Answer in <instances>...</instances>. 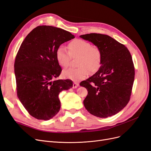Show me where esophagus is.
Segmentation results:
<instances>
[{"label": "esophagus", "mask_w": 151, "mask_h": 151, "mask_svg": "<svg viewBox=\"0 0 151 151\" xmlns=\"http://www.w3.org/2000/svg\"><path fill=\"white\" fill-rule=\"evenodd\" d=\"M79 84L78 83H73V86H72V88H74V89H76V88H77V87L79 86Z\"/></svg>", "instance_id": "34e87169"}]
</instances>
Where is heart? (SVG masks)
Wrapping results in <instances>:
<instances>
[{
	"instance_id": "obj_1",
	"label": "heart",
	"mask_w": 151,
	"mask_h": 151,
	"mask_svg": "<svg viewBox=\"0 0 151 151\" xmlns=\"http://www.w3.org/2000/svg\"><path fill=\"white\" fill-rule=\"evenodd\" d=\"M68 52L63 46L58 47L55 52V58L58 64L62 68H66L69 65L71 57H78V68H70L63 72L65 78L73 81H79L86 78L88 70L96 71L101 63V53L99 49L93 47L85 40L76 39L68 45Z\"/></svg>"
}]
</instances>
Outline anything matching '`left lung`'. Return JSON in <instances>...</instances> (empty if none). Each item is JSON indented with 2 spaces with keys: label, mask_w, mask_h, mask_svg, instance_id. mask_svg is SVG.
I'll list each match as a JSON object with an SVG mask.
<instances>
[{
  "label": "left lung",
  "mask_w": 151,
  "mask_h": 151,
  "mask_svg": "<svg viewBox=\"0 0 151 151\" xmlns=\"http://www.w3.org/2000/svg\"><path fill=\"white\" fill-rule=\"evenodd\" d=\"M79 37L93 43L101 53L99 70L80 83L88 91L84 106L95 116L115 115L130 100L135 77L130 53L124 45L108 35L90 33Z\"/></svg>",
  "instance_id": "1"
}]
</instances>
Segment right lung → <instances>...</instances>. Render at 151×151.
Returning <instances> with one entry per match:
<instances>
[{
  "mask_svg": "<svg viewBox=\"0 0 151 151\" xmlns=\"http://www.w3.org/2000/svg\"><path fill=\"white\" fill-rule=\"evenodd\" d=\"M70 32L51 26H40L27 35L14 62L17 94L30 115L48 120L60 109L58 94L72 88L70 79H56L62 68L55 52L58 47L74 39Z\"/></svg>",
  "mask_w": 151,
  "mask_h": 151,
  "instance_id": "1",
  "label": "right lung"
}]
</instances>
